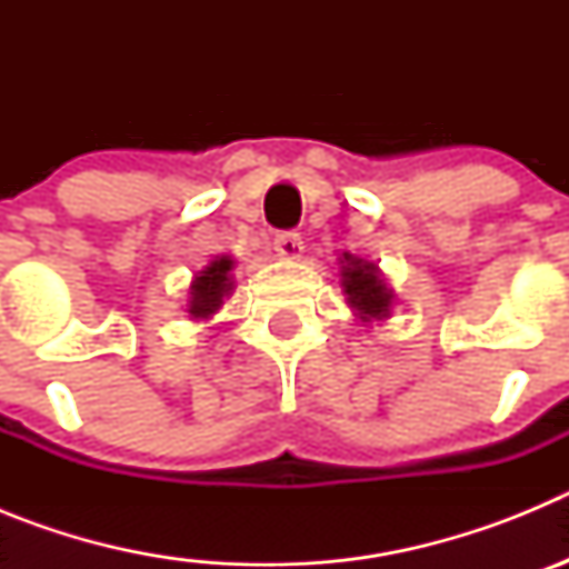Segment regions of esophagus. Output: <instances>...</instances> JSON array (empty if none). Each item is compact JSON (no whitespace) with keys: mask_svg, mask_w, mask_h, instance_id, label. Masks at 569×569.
I'll use <instances>...</instances> for the list:
<instances>
[{"mask_svg":"<svg viewBox=\"0 0 569 569\" xmlns=\"http://www.w3.org/2000/svg\"><path fill=\"white\" fill-rule=\"evenodd\" d=\"M273 250L276 256H281V259L296 261L301 259V253H305V241H301L299 233H279L273 241Z\"/></svg>","mask_w":569,"mask_h":569,"instance_id":"obj_1","label":"esophagus"}]
</instances>
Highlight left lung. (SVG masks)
Returning a JSON list of instances; mask_svg holds the SVG:
<instances>
[{"label":"left lung","mask_w":569,"mask_h":569,"mask_svg":"<svg viewBox=\"0 0 569 569\" xmlns=\"http://www.w3.org/2000/svg\"><path fill=\"white\" fill-rule=\"evenodd\" d=\"M339 264L341 293L347 296V305H350L356 319L365 328L376 325V321L390 319L396 305V290L385 281L379 264L353 253H341Z\"/></svg>","instance_id":"1"}]
</instances>
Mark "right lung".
Returning a JSON list of instances; mask_svg holds the SVG:
<instances>
[{"instance_id": "right-lung-1", "label": "right lung", "mask_w": 569, "mask_h": 569, "mask_svg": "<svg viewBox=\"0 0 569 569\" xmlns=\"http://www.w3.org/2000/svg\"><path fill=\"white\" fill-rule=\"evenodd\" d=\"M233 256H216L204 264V270L193 276L188 290V305H184V313L193 321H208L210 316L219 313L230 293H233Z\"/></svg>"}]
</instances>
